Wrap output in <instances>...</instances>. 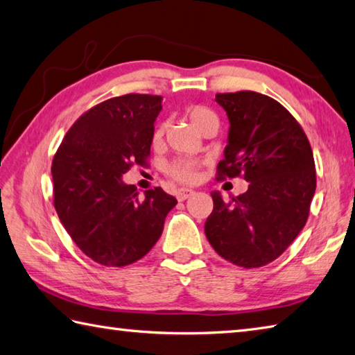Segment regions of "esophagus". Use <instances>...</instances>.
<instances>
[{
  "mask_svg": "<svg viewBox=\"0 0 355 355\" xmlns=\"http://www.w3.org/2000/svg\"><path fill=\"white\" fill-rule=\"evenodd\" d=\"M196 192L192 189H178L177 191V198L180 200V202H184V200H188L189 197L194 196Z\"/></svg>",
  "mask_w": 355,
  "mask_h": 355,
  "instance_id": "34e87169",
  "label": "esophagus"
}]
</instances>
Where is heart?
Returning <instances> with one entry per match:
<instances>
[{
	"instance_id": "b5f03b06",
	"label": "heart",
	"mask_w": 355,
	"mask_h": 355,
	"mask_svg": "<svg viewBox=\"0 0 355 355\" xmlns=\"http://www.w3.org/2000/svg\"><path fill=\"white\" fill-rule=\"evenodd\" d=\"M188 121L191 122V125L198 132V128L202 127L203 124H206V122L216 121V116L211 110H208V108L194 107L188 112ZM163 135H164V125H158L155 133H153V143L158 144L161 138H163ZM198 167H200V163H197V161L177 159L169 166L167 172H169V175L173 180H177V182L194 183L196 180L198 178Z\"/></svg>"
}]
</instances>
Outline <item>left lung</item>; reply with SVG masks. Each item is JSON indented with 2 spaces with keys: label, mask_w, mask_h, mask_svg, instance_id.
Returning <instances> with one entry per match:
<instances>
[{
  "label": "left lung",
  "mask_w": 355,
  "mask_h": 355,
  "mask_svg": "<svg viewBox=\"0 0 355 355\" xmlns=\"http://www.w3.org/2000/svg\"><path fill=\"white\" fill-rule=\"evenodd\" d=\"M230 121L217 180L242 175L248 191L214 209L205 234L223 259L243 268L267 266L304 228L317 188L312 147L304 130L278 101L256 92L216 94Z\"/></svg>",
  "instance_id": "obj_1"
}]
</instances>
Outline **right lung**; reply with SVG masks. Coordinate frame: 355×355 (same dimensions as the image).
Listing matches in <instances>:
<instances>
[{"mask_svg":"<svg viewBox=\"0 0 355 355\" xmlns=\"http://www.w3.org/2000/svg\"><path fill=\"white\" fill-rule=\"evenodd\" d=\"M161 96L125 94L89 108L53 159L54 206L71 239L94 262L124 267L149 253L177 198L161 188L139 198L122 173L150 155Z\"/></svg>","mask_w":355,"mask_h":355,"instance_id":"obj_1","label":"right lung"}]
</instances>
